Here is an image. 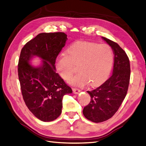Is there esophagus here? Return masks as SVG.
<instances>
[{"label":"esophagus","mask_w":146,"mask_h":146,"mask_svg":"<svg viewBox=\"0 0 146 146\" xmlns=\"http://www.w3.org/2000/svg\"><path fill=\"white\" fill-rule=\"evenodd\" d=\"M72 90H73L74 93L76 94H78L81 92V90H79V89H78V88H72Z\"/></svg>","instance_id":"34e87169"}]
</instances>
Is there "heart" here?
<instances>
[{"instance_id": "heart-1", "label": "heart", "mask_w": 146, "mask_h": 146, "mask_svg": "<svg viewBox=\"0 0 146 146\" xmlns=\"http://www.w3.org/2000/svg\"><path fill=\"white\" fill-rule=\"evenodd\" d=\"M114 56L111 47L97 43L78 41L70 46L66 53H62L56 61V69L61 76L69 80L76 71L79 72L70 80L74 85L95 86L109 77Z\"/></svg>"}]
</instances>
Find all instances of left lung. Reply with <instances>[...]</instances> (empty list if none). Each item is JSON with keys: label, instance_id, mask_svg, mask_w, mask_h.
Returning a JSON list of instances; mask_svg holds the SVG:
<instances>
[{"label": "left lung", "instance_id": "left-lung-1", "mask_svg": "<svg viewBox=\"0 0 146 146\" xmlns=\"http://www.w3.org/2000/svg\"><path fill=\"white\" fill-rule=\"evenodd\" d=\"M102 38L113 50V69L112 76L103 84L87 92L91 100L83 110V114L94 123L108 120L116 113L127 95L130 78V64L125 51L117 43Z\"/></svg>", "mask_w": 146, "mask_h": 146}]
</instances>
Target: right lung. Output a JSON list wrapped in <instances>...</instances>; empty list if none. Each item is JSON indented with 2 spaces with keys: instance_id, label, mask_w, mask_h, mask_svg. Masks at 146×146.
<instances>
[{
  "instance_id": "add662e5",
  "label": "right lung",
  "mask_w": 146,
  "mask_h": 146,
  "mask_svg": "<svg viewBox=\"0 0 146 146\" xmlns=\"http://www.w3.org/2000/svg\"><path fill=\"white\" fill-rule=\"evenodd\" d=\"M67 39L64 33H40L21 51L18 72L23 100L34 115L43 121L56 119L62 112L63 96L72 93L56 72L54 65ZM34 56L42 59L41 65H31L29 61Z\"/></svg>"
}]
</instances>
